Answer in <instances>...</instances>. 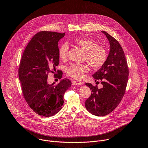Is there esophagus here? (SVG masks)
<instances>
[{
	"label": "esophagus",
	"instance_id": "1",
	"mask_svg": "<svg viewBox=\"0 0 148 148\" xmlns=\"http://www.w3.org/2000/svg\"><path fill=\"white\" fill-rule=\"evenodd\" d=\"M73 85H74V86H80V85H82V83L80 81H74L73 82Z\"/></svg>",
	"mask_w": 148,
	"mask_h": 148
}]
</instances>
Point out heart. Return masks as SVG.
<instances>
[{"mask_svg":"<svg viewBox=\"0 0 148 148\" xmlns=\"http://www.w3.org/2000/svg\"><path fill=\"white\" fill-rule=\"evenodd\" d=\"M73 43L85 51L84 60L87 61L88 64L94 69L101 67L107 58V53L105 49L101 45H97V42L92 38L87 36H82L76 38ZM69 45L67 43L62 44L58 50L59 58L65 60L68 56ZM88 70L86 64H71L66 69L67 74L77 79H82Z\"/></svg>","mask_w":148,"mask_h":148,"instance_id":"b5f03b06","label":"heart"}]
</instances>
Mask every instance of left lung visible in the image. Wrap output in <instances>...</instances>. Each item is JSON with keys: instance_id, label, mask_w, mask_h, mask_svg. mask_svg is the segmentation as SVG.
Listing matches in <instances>:
<instances>
[{"instance_id": "1", "label": "left lung", "mask_w": 148, "mask_h": 148, "mask_svg": "<svg viewBox=\"0 0 148 148\" xmlns=\"http://www.w3.org/2000/svg\"><path fill=\"white\" fill-rule=\"evenodd\" d=\"M108 38L110 49L103 66L93 75L101 79L102 88L98 89L91 83H86L91 90L85 107L91 114L103 116L112 112L119 104L125 92L129 70L123 50L119 42L106 32L101 31Z\"/></svg>"}]
</instances>
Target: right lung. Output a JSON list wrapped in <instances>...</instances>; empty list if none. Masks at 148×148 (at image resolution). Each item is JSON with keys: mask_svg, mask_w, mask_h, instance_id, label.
<instances>
[{"mask_svg": "<svg viewBox=\"0 0 148 148\" xmlns=\"http://www.w3.org/2000/svg\"><path fill=\"white\" fill-rule=\"evenodd\" d=\"M65 33L41 32L31 39L21 59L18 77L23 96L29 107L38 115L50 117L58 112L64 103L63 97L71 87L68 78L47 82V74L56 72L59 64L58 42ZM59 78L62 72L58 71Z\"/></svg>", "mask_w": 148, "mask_h": 148, "instance_id": "right-lung-1", "label": "right lung"}]
</instances>
